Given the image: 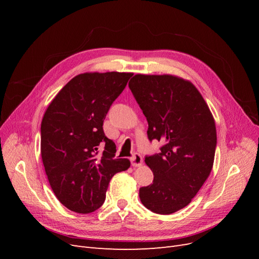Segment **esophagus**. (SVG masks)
<instances>
[{
    "label": "esophagus",
    "instance_id": "1",
    "mask_svg": "<svg viewBox=\"0 0 259 259\" xmlns=\"http://www.w3.org/2000/svg\"><path fill=\"white\" fill-rule=\"evenodd\" d=\"M131 162H132V165L134 167L142 166L143 165V156L140 155L139 153H135L131 158Z\"/></svg>",
    "mask_w": 259,
    "mask_h": 259
}]
</instances>
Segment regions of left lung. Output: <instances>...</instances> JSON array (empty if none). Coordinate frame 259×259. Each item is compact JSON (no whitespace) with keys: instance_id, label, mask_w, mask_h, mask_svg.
<instances>
[{"instance_id":"8db88e82","label":"left lung","mask_w":259,"mask_h":259,"mask_svg":"<svg viewBox=\"0 0 259 259\" xmlns=\"http://www.w3.org/2000/svg\"><path fill=\"white\" fill-rule=\"evenodd\" d=\"M130 90L148 121V138L162 143L145 162L153 182L139 189L143 204L168 215L187 206L210 174L216 126L209 108L190 82L170 74H136Z\"/></svg>"}]
</instances>
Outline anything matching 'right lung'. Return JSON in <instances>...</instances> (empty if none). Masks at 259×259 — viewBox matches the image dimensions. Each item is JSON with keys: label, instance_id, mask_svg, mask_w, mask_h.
<instances>
[{"label": "right lung", "instance_id": "right-lung-1", "mask_svg": "<svg viewBox=\"0 0 259 259\" xmlns=\"http://www.w3.org/2000/svg\"><path fill=\"white\" fill-rule=\"evenodd\" d=\"M133 73L88 72L74 76L46 109L41 123V155L52 189L62 205L88 214L104 204L112 176L126 170L115 159V144L103 124ZM103 146L104 151L98 152Z\"/></svg>", "mask_w": 259, "mask_h": 259}]
</instances>
